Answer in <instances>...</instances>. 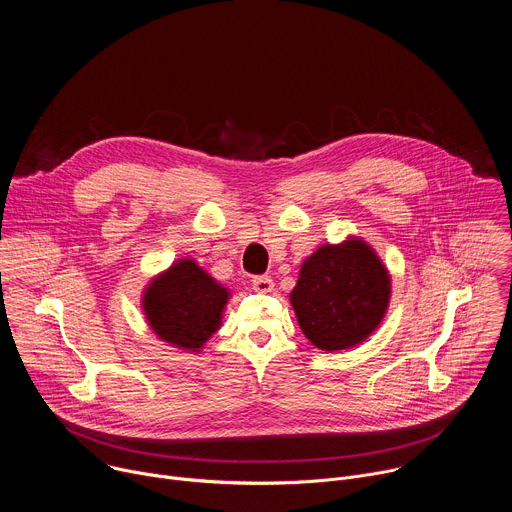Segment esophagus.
Masks as SVG:
<instances>
[{"label":"esophagus","mask_w":512,"mask_h":512,"mask_svg":"<svg viewBox=\"0 0 512 512\" xmlns=\"http://www.w3.org/2000/svg\"><path fill=\"white\" fill-rule=\"evenodd\" d=\"M251 283H253V289L261 291V294H267V291L273 289V279L269 275H255Z\"/></svg>","instance_id":"34e87169"}]
</instances>
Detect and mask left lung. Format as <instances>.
Listing matches in <instances>:
<instances>
[{
	"label": "left lung",
	"instance_id": "1",
	"mask_svg": "<svg viewBox=\"0 0 512 512\" xmlns=\"http://www.w3.org/2000/svg\"><path fill=\"white\" fill-rule=\"evenodd\" d=\"M391 275L371 245L350 237L322 245L300 269L289 302L306 338L320 350H344L367 340L383 322Z\"/></svg>",
	"mask_w": 512,
	"mask_h": 512
}]
</instances>
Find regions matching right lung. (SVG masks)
I'll return each mask as SVG.
<instances>
[{
    "mask_svg": "<svg viewBox=\"0 0 512 512\" xmlns=\"http://www.w3.org/2000/svg\"><path fill=\"white\" fill-rule=\"evenodd\" d=\"M231 291L194 259H180L145 287L141 308L156 336L170 346L200 352L221 328Z\"/></svg>",
    "mask_w": 512,
    "mask_h": 512,
    "instance_id": "obj_1",
    "label": "right lung"
}]
</instances>
